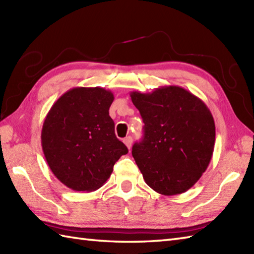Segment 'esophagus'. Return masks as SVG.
<instances>
[{
  "instance_id": "esophagus-1",
  "label": "esophagus",
  "mask_w": 254,
  "mask_h": 254,
  "mask_svg": "<svg viewBox=\"0 0 254 254\" xmlns=\"http://www.w3.org/2000/svg\"><path fill=\"white\" fill-rule=\"evenodd\" d=\"M123 142H124V144L127 145V147L128 149L131 148V145H132V137H131V136H127V137L124 138Z\"/></svg>"
}]
</instances>
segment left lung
<instances>
[{
  "label": "left lung",
  "mask_w": 254,
  "mask_h": 254,
  "mask_svg": "<svg viewBox=\"0 0 254 254\" xmlns=\"http://www.w3.org/2000/svg\"><path fill=\"white\" fill-rule=\"evenodd\" d=\"M130 96L145 124L142 142L132 147L145 182L163 195L185 193L212 159V113L203 100L180 86H163L147 94L132 91Z\"/></svg>",
  "instance_id": "left-lung-1"
}]
</instances>
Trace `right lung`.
I'll return each instance as SVG.
<instances>
[{
  "instance_id": "obj_1",
  "label": "right lung",
  "mask_w": 254,
  "mask_h": 254,
  "mask_svg": "<svg viewBox=\"0 0 254 254\" xmlns=\"http://www.w3.org/2000/svg\"><path fill=\"white\" fill-rule=\"evenodd\" d=\"M112 91L75 87L64 93L42 124L41 145L51 171L74 191L91 192L109 179L127 148L109 116Z\"/></svg>"
}]
</instances>
